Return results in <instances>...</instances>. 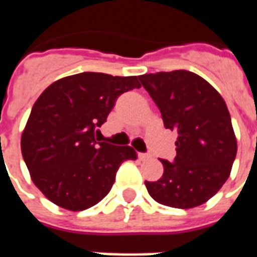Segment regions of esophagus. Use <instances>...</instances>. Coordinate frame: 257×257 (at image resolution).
<instances>
[{
  "instance_id": "obj_1",
  "label": "esophagus",
  "mask_w": 257,
  "mask_h": 257,
  "mask_svg": "<svg viewBox=\"0 0 257 257\" xmlns=\"http://www.w3.org/2000/svg\"><path fill=\"white\" fill-rule=\"evenodd\" d=\"M138 157H139L140 161H146V160H149V158H150L151 156H150V154H145V153H140V154Z\"/></svg>"
}]
</instances>
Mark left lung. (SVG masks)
<instances>
[{"mask_svg": "<svg viewBox=\"0 0 257 257\" xmlns=\"http://www.w3.org/2000/svg\"><path fill=\"white\" fill-rule=\"evenodd\" d=\"M165 128L178 134L173 162L161 160L164 175L146 182L157 202L189 209L212 198L231 172L237 139L220 93L202 77L187 70L139 75Z\"/></svg>", "mask_w": 257, "mask_h": 257, "instance_id": "1", "label": "left lung"}]
</instances>
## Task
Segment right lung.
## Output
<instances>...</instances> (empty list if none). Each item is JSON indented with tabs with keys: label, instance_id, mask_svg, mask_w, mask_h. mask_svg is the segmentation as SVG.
Returning <instances> with one entry per match:
<instances>
[{
	"label": "right lung",
	"instance_id": "add662e5",
	"mask_svg": "<svg viewBox=\"0 0 257 257\" xmlns=\"http://www.w3.org/2000/svg\"><path fill=\"white\" fill-rule=\"evenodd\" d=\"M135 88V75L79 73L55 81L37 99L20 147L33 183L51 202L88 209L111 190L119 165L136 160L132 147L95 139L118 96Z\"/></svg>",
	"mask_w": 257,
	"mask_h": 257
}]
</instances>
